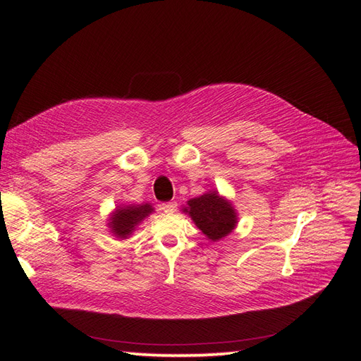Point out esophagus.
Segmentation results:
<instances>
[{"label":"esophagus","mask_w":361,"mask_h":361,"mask_svg":"<svg viewBox=\"0 0 361 361\" xmlns=\"http://www.w3.org/2000/svg\"><path fill=\"white\" fill-rule=\"evenodd\" d=\"M160 209H161L163 212H166V214H173V212L177 210V202H175V201L163 202V204L160 206Z\"/></svg>","instance_id":"esophagus-1"}]
</instances>
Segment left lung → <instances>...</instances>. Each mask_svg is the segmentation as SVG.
<instances>
[{
  "label": "left lung",
  "instance_id": "8db88e82",
  "mask_svg": "<svg viewBox=\"0 0 361 361\" xmlns=\"http://www.w3.org/2000/svg\"><path fill=\"white\" fill-rule=\"evenodd\" d=\"M183 212H186L201 232L214 243L232 233L238 223L232 202L215 190L189 200L188 207H184Z\"/></svg>",
  "mask_w": 361,
  "mask_h": 361
}]
</instances>
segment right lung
Masks as SVG:
<instances>
[{
	"label": "right lung",
	"instance_id": "add662e5",
	"mask_svg": "<svg viewBox=\"0 0 361 361\" xmlns=\"http://www.w3.org/2000/svg\"><path fill=\"white\" fill-rule=\"evenodd\" d=\"M154 212L151 204H129V206H118L109 218V228L111 233L116 238L126 239L131 236L135 227L142 223V221L149 216Z\"/></svg>",
	"mask_w": 361,
	"mask_h": 361
}]
</instances>
